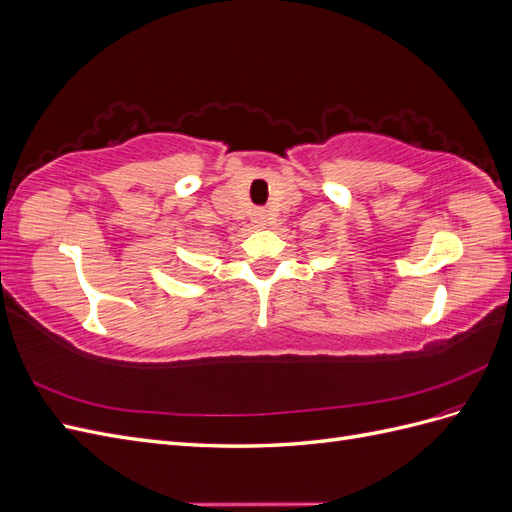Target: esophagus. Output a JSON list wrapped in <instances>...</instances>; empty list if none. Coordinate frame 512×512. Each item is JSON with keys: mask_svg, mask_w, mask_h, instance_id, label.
I'll list each match as a JSON object with an SVG mask.
<instances>
[{"mask_svg": "<svg viewBox=\"0 0 512 512\" xmlns=\"http://www.w3.org/2000/svg\"><path fill=\"white\" fill-rule=\"evenodd\" d=\"M254 222H256L258 226L265 224V222H267V215H265V211H256V213H254Z\"/></svg>", "mask_w": 512, "mask_h": 512, "instance_id": "esophagus-1", "label": "esophagus"}]
</instances>
